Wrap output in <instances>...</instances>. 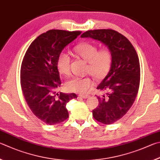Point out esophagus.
<instances>
[{
	"label": "esophagus",
	"instance_id": "esophagus-1",
	"mask_svg": "<svg viewBox=\"0 0 160 160\" xmlns=\"http://www.w3.org/2000/svg\"><path fill=\"white\" fill-rule=\"evenodd\" d=\"M79 96L81 98H83V99H86L89 97L88 96H87V95H79Z\"/></svg>",
	"mask_w": 160,
	"mask_h": 160
}]
</instances>
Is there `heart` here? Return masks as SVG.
I'll list each match as a JSON object with an SVG mask.
<instances>
[{
  "label": "heart",
  "instance_id": "obj_1",
  "mask_svg": "<svg viewBox=\"0 0 160 160\" xmlns=\"http://www.w3.org/2000/svg\"><path fill=\"white\" fill-rule=\"evenodd\" d=\"M74 52L88 62L87 72L100 79L110 71L112 64V54L107 48L98 50V47L89 43H82L74 47ZM57 67L61 74L68 75L70 73V58L65 52H61L57 59ZM94 85L90 77H73L67 81V90L75 93H86Z\"/></svg>",
  "mask_w": 160,
  "mask_h": 160
}]
</instances>
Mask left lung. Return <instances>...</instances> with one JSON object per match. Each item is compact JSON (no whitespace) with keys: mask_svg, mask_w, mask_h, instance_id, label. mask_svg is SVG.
Returning <instances> with one entry per match:
<instances>
[{"mask_svg":"<svg viewBox=\"0 0 160 160\" xmlns=\"http://www.w3.org/2000/svg\"><path fill=\"white\" fill-rule=\"evenodd\" d=\"M81 37L100 41L111 52L110 72L97 87L107 93L98 96L99 104L93 110L98 122L111 124L126 114L135 101L141 75L138 55L131 42L112 29L89 30Z\"/></svg>","mask_w":160,"mask_h":160,"instance_id":"obj_1","label":"left lung"}]
</instances>
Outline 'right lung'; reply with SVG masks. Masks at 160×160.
Here are the masks:
<instances>
[{"label":"right lung","instance_id":"add662e5","mask_svg":"<svg viewBox=\"0 0 160 160\" xmlns=\"http://www.w3.org/2000/svg\"><path fill=\"white\" fill-rule=\"evenodd\" d=\"M79 31L52 29L38 36L22 60L20 83L28 106L38 119L48 125L69 117L66 105L75 93H57L60 87L57 59L62 50L81 34Z\"/></svg>","mask_w":160,"mask_h":160}]
</instances>
